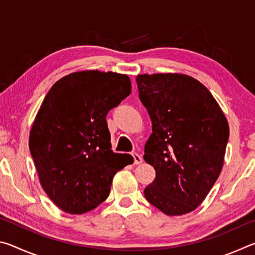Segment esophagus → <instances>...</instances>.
<instances>
[{
    "instance_id": "obj_1",
    "label": "esophagus",
    "mask_w": 255,
    "mask_h": 255,
    "mask_svg": "<svg viewBox=\"0 0 255 255\" xmlns=\"http://www.w3.org/2000/svg\"><path fill=\"white\" fill-rule=\"evenodd\" d=\"M132 157H133V163H135L136 165L143 162V157H141L138 153H132Z\"/></svg>"
}]
</instances>
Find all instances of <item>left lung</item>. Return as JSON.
Masks as SVG:
<instances>
[{"label": "left lung", "mask_w": 255, "mask_h": 255, "mask_svg": "<svg viewBox=\"0 0 255 255\" xmlns=\"http://www.w3.org/2000/svg\"><path fill=\"white\" fill-rule=\"evenodd\" d=\"M139 100L152 120L145 162L156 172L146 200L169 216L199 206L221 174L230 128L208 89L183 74L136 77Z\"/></svg>", "instance_id": "left-lung-1"}]
</instances>
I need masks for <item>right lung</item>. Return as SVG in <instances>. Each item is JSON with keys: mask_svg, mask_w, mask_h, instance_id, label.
Here are the masks:
<instances>
[{"mask_svg": "<svg viewBox=\"0 0 255 255\" xmlns=\"http://www.w3.org/2000/svg\"><path fill=\"white\" fill-rule=\"evenodd\" d=\"M130 92L127 75L85 71L56 82L42 101L29 148L42 189L65 213L97 208L115 174L133 162L131 155L112 152L106 120Z\"/></svg>", "mask_w": 255, "mask_h": 255, "instance_id": "add662e5", "label": "right lung"}]
</instances>
